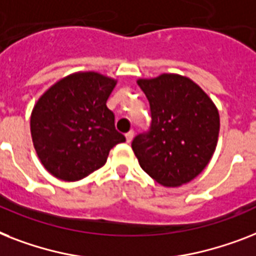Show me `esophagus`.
Here are the masks:
<instances>
[{
  "label": "esophagus",
  "mask_w": 256,
  "mask_h": 256,
  "mask_svg": "<svg viewBox=\"0 0 256 256\" xmlns=\"http://www.w3.org/2000/svg\"><path fill=\"white\" fill-rule=\"evenodd\" d=\"M124 136H126V142L130 143L132 140V138H134V132H132H132H128V134L124 135Z\"/></svg>",
  "instance_id": "obj_1"
}]
</instances>
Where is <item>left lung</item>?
Returning <instances> with one entry per match:
<instances>
[{"label": "left lung", "instance_id": "left-lung-1", "mask_svg": "<svg viewBox=\"0 0 256 256\" xmlns=\"http://www.w3.org/2000/svg\"><path fill=\"white\" fill-rule=\"evenodd\" d=\"M151 109V126L136 135L132 151L147 175L180 186L200 175L216 151L220 114L202 89L186 76L139 78Z\"/></svg>", "mask_w": 256, "mask_h": 256}]
</instances>
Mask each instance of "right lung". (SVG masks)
Here are the masks:
<instances>
[{"label":"right lung","instance_id":"right-lung-1","mask_svg":"<svg viewBox=\"0 0 256 256\" xmlns=\"http://www.w3.org/2000/svg\"><path fill=\"white\" fill-rule=\"evenodd\" d=\"M116 84L97 72H78L55 82L36 101L31 138L51 175L64 182L86 178L106 163L110 150L126 140L106 106Z\"/></svg>","mask_w":256,"mask_h":256}]
</instances>
